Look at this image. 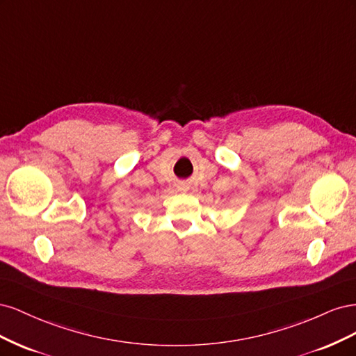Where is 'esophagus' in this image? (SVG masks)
Returning a JSON list of instances; mask_svg holds the SVG:
<instances>
[{
	"label": "esophagus",
	"instance_id": "obj_1",
	"mask_svg": "<svg viewBox=\"0 0 356 356\" xmlns=\"http://www.w3.org/2000/svg\"><path fill=\"white\" fill-rule=\"evenodd\" d=\"M187 190H188V187H186V188H184V191H187Z\"/></svg>",
	"mask_w": 356,
	"mask_h": 356
}]
</instances>
